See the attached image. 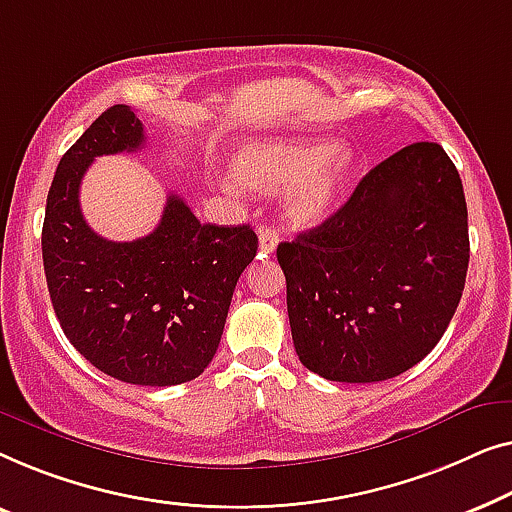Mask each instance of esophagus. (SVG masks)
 <instances>
[{
	"instance_id": "esophagus-1",
	"label": "esophagus",
	"mask_w": 512,
	"mask_h": 512,
	"mask_svg": "<svg viewBox=\"0 0 512 512\" xmlns=\"http://www.w3.org/2000/svg\"><path fill=\"white\" fill-rule=\"evenodd\" d=\"M278 241H280V236L276 229H271V227L259 229V253H262L264 257L271 255L273 250L278 248Z\"/></svg>"
}]
</instances>
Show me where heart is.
<instances>
[{
	"mask_svg": "<svg viewBox=\"0 0 512 512\" xmlns=\"http://www.w3.org/2000/svg\"><path fill=\"white\" fill-rule=\"evenodd\" d=\"M357 157L329 139H278L243 146L232 160V178L241 187L280 192L283 215L297 229L325 222L355 176Z\"/></svg>",
	"mask_w": 512,
	"mask_h": 512,
	"instance_id": "heart-1",
	"label": "heart"
}]
</instances>
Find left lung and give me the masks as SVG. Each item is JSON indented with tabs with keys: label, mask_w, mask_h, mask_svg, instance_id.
<instances>
[{
	"label": "left lung",
	"mask_w": 512,
	"mask_h": 512,
	"mask_svg": "<svg viewBox=\"0 0 512 512\" xmlns=\"http://www.w3.org/2000/svg\"><path fill=\"white\" fill-rule=\"evenodd\" d=\"M469 250L448 153L417 141L387 157L334 215L276 250L301 364L336 383L413 369L457 311Z\"/></svg>",
	"instance_id": "obj_1"
}]
</instances>
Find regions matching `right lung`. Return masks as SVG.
<instances>
[{"mask_svg":"<svg viewBox=\"0 0 512 512\" xmlns=\"http://www.w3.org/2000/svg\"><path fill=\"white\" fill-rule=\"evenodd\" d=\"M141 120L115 104L62 155L48 190L41 253L69 343L106 376L169 387L197 378L218 350L236 280L257 253L250 225H201L169 194L162 220L136 241L92 232L78 190L95 157L134 153Z\"/></svg>","mask_w":512,"mask_h":512,"instance_id":"1","label":"right lung"}]
</instances>
